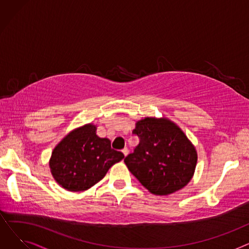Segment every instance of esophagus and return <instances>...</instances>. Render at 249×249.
I'll use <instances>...</instances> for the list:
<instances>
[{"label":"esophagus","mask_w":249,"mask_h":249,"mask_svg":"<svg viewBox=\"0 0 249 249\" xmlns=\"http://www.w3.org/2000/svg\"><path fill=\"white\" fill-rule=\"evenodd\" d=\"M122 152H123V154H124L125 156H127V155H128V153H129V150H128V148H127V147H125V148L122 150Z\"/></svg>","instance_id":"1"}]
</instances>
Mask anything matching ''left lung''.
Wrapping results in <instances>:
<instances>
[{"instance_id":"8db88e82","label":"left lung","mask_w":249,"mask_h":249,"mask_svg":"<svg viewBox=\"0 0 249 249\" xmlns=\"http://www.w3.org/2000/svg\"><path fill=\"white\" fill-rule=\"evenodd\" d=\"M133 134L139 144L124 162L131 174L154 195H168L187 186L198 155L181 129L166 118H144Z\"/></svg>"}]
</instances>
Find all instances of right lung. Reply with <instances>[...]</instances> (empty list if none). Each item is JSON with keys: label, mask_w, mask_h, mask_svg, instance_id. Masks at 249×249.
Masks as SVG:
<instances>
[{"label": "right lung", "mask_w": 249, "mask_h": 249, "mask_svg": "<svg viewBox=\"0 0 249 249\" xmlns=\"http://www.w3.org/2000/svg\"><path fill=\"white\" fill-rule=\"evenodd\" d=\"M96 130L93 124L76 128L52 151L50 171L63 189L86 191L100 181L113 164L124 159V154L111 148V141L99 137Z\"/></svg>", "instance_id": "1"}]
</instances>
